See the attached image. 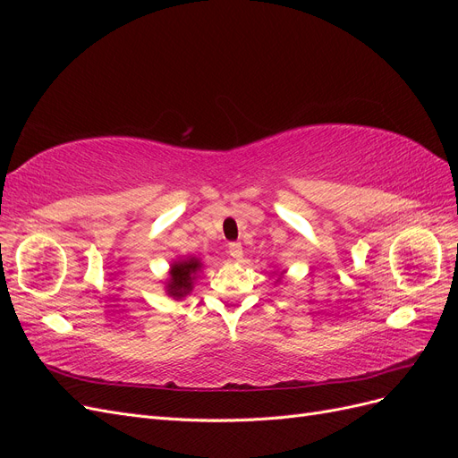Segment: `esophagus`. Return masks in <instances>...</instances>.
I'll return each mask as SVG.
<instances>
[{
  "label": "esophagus",
  "instance_id": "obj_1",
  "mask_svg": "<svg viewBox=\"0 0 458 458\" xmlns=\"http://www.w3.org/2000/svg\"><path fill=\"white\" fill-rule=\"evenodd\" d=\"M227 250H229V256L234 258V259L242 258V244H241V242H231V244L227 246Z\"/></svg>",
  "mask_w": 458,
  "mask_h": 458
}]
</instances>
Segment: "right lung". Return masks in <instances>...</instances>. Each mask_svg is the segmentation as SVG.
<instances>
[{"label":"right lung","mask_w":458,"mask_h":458,"mask_svg":"<svg viewBox=\"0 0 458 458\" xmlns=\"http://www.w3.org/2000/svg\"><path fill=\"white\" fill-rule=\"evenodd\" d=\"M200 267L202 261L199 258L189 256L183 259H175L170 266V279L165 283V294L172 296L174 300H182L189 296Z\"/></svg>","instance_id":"add662e5"}]
</instances>
